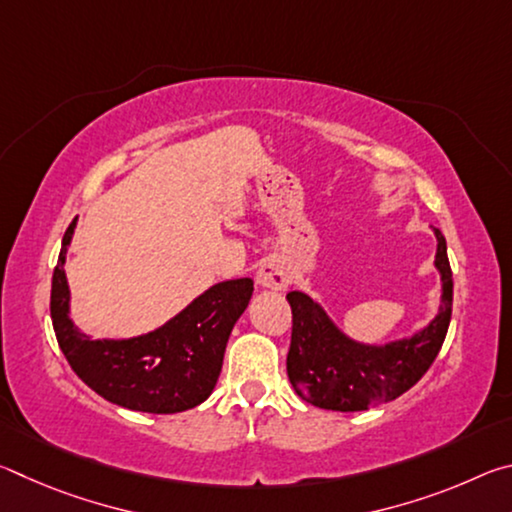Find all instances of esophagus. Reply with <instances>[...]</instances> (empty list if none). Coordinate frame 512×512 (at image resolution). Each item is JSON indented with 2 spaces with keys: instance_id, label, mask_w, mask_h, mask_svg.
<instances>
[{
  "instance_id": "esophagus-1",
  "label": "esophagus",
  "mask_w": 512,
  "mask_h": 512,
  "mask_svg": "<svg viewBox=\"0 0 512 512\" xmlns=\"http://www.w3.org/2000/svg\"><path fill=\"white\" fill-rule=\"evenodd\" d=\"M289 273L287 266H284L280 259H266V262L259 266L257 271V284L266 289H282L287 287Z\"/></svg>"
}]
</instances>
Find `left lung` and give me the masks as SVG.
I'll return each instance as SVG.
<instances>
[{
  "label": "left lung",
  "mask_w": 512,
  "mask_h": 512,
  "mask_svg": "<svg viewBox=\"0 0 512 512\" xmlns=\"http://www.w3.org/2000/svg\"><path fill=\"white\" fill-rule=\"evenodd\" d=\"M436 266L443 280L438 316L411 339L363 345L345 336L318 302L302 291L287 293L293 314L287 372L302 400L329 411H366L391 402L418 384L438 357L452 320V268L438 228Z\"/></svg>",
  "instance_id": "left-lung-1"
}]
</instances>
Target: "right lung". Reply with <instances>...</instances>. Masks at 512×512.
<instances>
[{"label": "right lung", "mask_w": 512, "mask_h": 512, "mask_svg": "<svg viewBox=\"0 0 512 512\" xmlns=\"http://www.w3.org/2000/svg\"><path fill=\"white\" fill-rule=\"evenodd\" d=\"M76 219L69 223L51 280V323L69 366L103 400L144 413H180L205 402L221 375L223 352L253 296V280L214 284L155 332L92 341L69 320L63 271Z\"/></svg>", "instance_id": "right-lung-1"}]
</instances>
